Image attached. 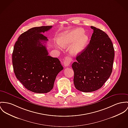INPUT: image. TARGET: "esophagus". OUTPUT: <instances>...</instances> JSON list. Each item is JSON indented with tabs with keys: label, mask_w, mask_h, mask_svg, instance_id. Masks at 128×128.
<instances>
[{
	"label": "esophagus",
	"mask_w": 128,
	"mask_h": 128,
	"mask_svg": "<svg viewBox=\"0 0 128 128\" xmlns=\"http://www.w3.org/2000/svg\"><path fill=\"white\" fill-rule=\"evenodd\" d=\"M72 61V59L70 58L69 57H66L65 59V60L64 61V65L65 67H68L69 66L70 63V62Z\"/></svg>",
	"instance_id": "esophagus-1"
}]
</instances>
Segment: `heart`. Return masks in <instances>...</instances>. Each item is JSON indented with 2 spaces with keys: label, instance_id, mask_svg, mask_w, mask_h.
I'll use <instances>...</instances> for the list:
<instances>
[{
  "label": "heart",
  "instance_id": "1",
  "mask_svg": "<svg viewBox=\"0 0 128 128\" xmlns=\"http://www.w3.org/2000/svg\"><path fill=\"white\" fill-rule=\"evenodd\" d=\"M84 32L83 30L80 29L65 32L59 36L58 42L63 48L68 47L72 43L69 52L72 56H76L84 50L88 43V36Z\"/></svg>",
  "mask_w": 128,
  "mask_h": 128
}]
</instances>
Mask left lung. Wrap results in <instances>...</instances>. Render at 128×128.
Segmentation results:
<instances>
[{
    "instance_id": "left-lung-1",
    "label": "left lung",
    "mask_w": 128,
    "mask_h": 128,
    "mask_svg": "<svg viewBox=\"0 0 128 128\" xmlns=\"http://www.w3.org/2000/svg\"><path fill=\"white\" fill-rule=\"evenodd\" d=\"M90 28L94 32L90 43L72 64L74 86L86 92L98 90L108 79L114 56L112 43L107 34L95 27Z\"/></svg>"
}]
</instances>
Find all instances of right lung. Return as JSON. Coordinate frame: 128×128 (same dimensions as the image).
Here are the masks:
<instances>
[{"instance_id": "add662e5", "label": "right lung", "mask_w": 128, "mask_h": 128, "mask_svg": "<svg viewBox=\"0 0 128 128\" xmlns=\"http://www.w3.org/2000/svg\"><path fill=\"white\" fill-rule=\"evenodd\" d=\"M52 28L48 26L28 30L20 36L14 47V74L25 88L35 93L50 92L57 75L63 69L59 59L48 55L44 44L48 40L41 33Z\"/></svg>"}]
</instances>
